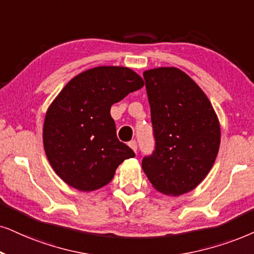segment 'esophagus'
Masks as SVG:
<instances>
[{
  "label": "esophagus",
  "instance_id": "obj_1",
  "mask_svg": "<svg viewBox=\"0 0 254 254\" xmlns=\"http://www.w3.org/2000/svg\"><path fill=\"white\" fill-rule=\"evenodd\" d=\"M129 146L134 151V152H136V151H137V142H136V140H131V142H129Z\"/></svg>",
  "mask_w": 254,
  "mask_h": 254
}]
</instances>
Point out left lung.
Returning a JSON list of instances; mask_svg holds the SVG:
<instances>
[{"label":"left lung","instance_id":"left-lung-1","mask_svg":"<svg viewBox=\"0 0 254 254\" xmlns=\"http://www.w3.org/2000/svg\"><path fill=\"white\" fill-rule=\"evenodd\" d=\"M156 139L142 168L157 191L188 193L212 169L220 145V125L207 96L175 66L143 72Z\"/></svg>","mask_w":254,"mask_h":254}]
</instances>
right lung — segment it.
<instances>
[{
  "label": "right lung",
  "instance_id": "1",
  "mask_svg": "<svg viewBox=\"0 0 254 254\" xmlns=\"http://www.w3.org/2000/svg\"><path fill=\"white\" fill-rule=\"evenodd\" d=\"M138 73L125 66H96L66 83L48 108L43 145L56 175L76 190L103 188L118 165L134 157L118 140L111 105L143 88Z\"/></svg>",
  "mask_w": 254,
  "mask_h": 254
}]
</instances>
